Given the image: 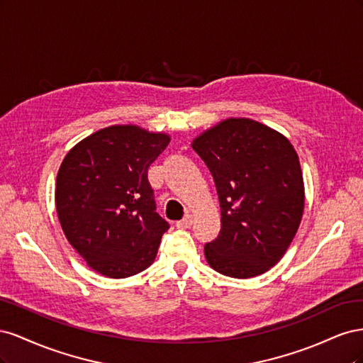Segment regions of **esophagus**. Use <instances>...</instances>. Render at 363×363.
Instances as JSON below:
<instances>
[{
    "instance_id": "obj_1",
    "label": "esophagus",
    "mask_w": 363,
    "mask_h": 363,
    "mask_svg": "<svg viewBox=\"0 0 363 363\" xmlns=\"http://www.w3.org/2000/svg\"><path fill=\"white\" fill-rule=\"evenodd\" d=\"M192 223H194V218H192V215H186L183 219H182V221H179L177 223V227L179 228H189L191 225H192Z\"/></svg>"
}]
</instances>
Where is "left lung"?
<instances>
[{
  "label": "left lung",
  "instance_id": "left-lung-1",
  "mask_svg": "<svg viewBox=\"0 0 363 363\" xmlns=\"http://www.w3.org/2000/svg\"><path fill=\"white\" fill-rule=\"evenodd\" d=\"M213 175L221 230L204 256L219 274L250 279L283 257L304 212L298 155L286 136L250 118H227L192 140Z\"/></svg>",
  "mask_w": 363,
  "mask_h": 363
}]
</instances>
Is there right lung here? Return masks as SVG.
<instances>
[{"mask_svg":"<svg viewBox=\"0 0 363 363\" xmlns=\"http://www.w3.org/2000/svg\"><path fill=\"white\" fill-rule=\"evenodd\" d=\"M169 135L139 125H111L82 139L65 156L56 211L68 242L87 267L111 279L147 269L168 223L156 213L150 164Z\"/></svg>","mask_w":363,"mask_h":363,"instance_id":"obj_1","label":"right lung"}]
</instances>
